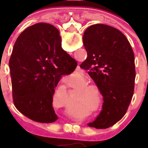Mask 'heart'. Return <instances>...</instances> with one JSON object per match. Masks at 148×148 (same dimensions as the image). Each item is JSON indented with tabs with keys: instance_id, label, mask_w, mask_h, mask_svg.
Listing matches in <instances>:
<instances>
[{
	"instance_id": "heart-1",
	"label": "heart",
	"mask_w": 148,
	"mask_h": 148,
	"mask_svg": "<svg viewBox=\"0 0 148 148\" xmlns=\"http://www.w3.org/2000/svg\"><path fill=\"white\" fill-rule=\"evenodd\" d=\"M78 98H79V99H83V98H84V94L83 93H81L80 95H79V97H78Z\"/></svg>"
}]
</instances>
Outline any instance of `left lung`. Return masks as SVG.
<instances>
[{
    "label": "left lung",
    "instance_id": "left-lung-1",
    "mask_svg": "<svg viewBox=\"0 0 148 148\" xmlns=\"http://www.w3.org/2000/svg\"><path fill=\"white\" fill-rule=\"evenodd\" d=\"M87 58L80 66L96 84L103 95L102 110L90 127L106 129L125 115L134 92V53L125 35L106 24L89 27L84 33Z\"/></svg>",
    "mask_w": 148,
    "mask_h": 148
}]
</instances>
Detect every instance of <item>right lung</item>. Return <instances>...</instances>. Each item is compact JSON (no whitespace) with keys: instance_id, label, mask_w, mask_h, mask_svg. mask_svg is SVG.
<instances>
[{"instance_id":"right-lung-1","label":"right lung","mask_w":148,"mask_h":148,"mask_svg":"<svg viewBox=\"0 0 148 148\" xmlns=\"http://www.w3.org/2000/svg\"><path fill=\"white\" fill-rule=\"evenodd\" d=\"M61 44L54 26L38 23L23 31L13 47L9 63L13 101L22 114L35 121L58 119L53 108L55 87L62 75L77 66Z\"/></svg>"}]
</instances>
